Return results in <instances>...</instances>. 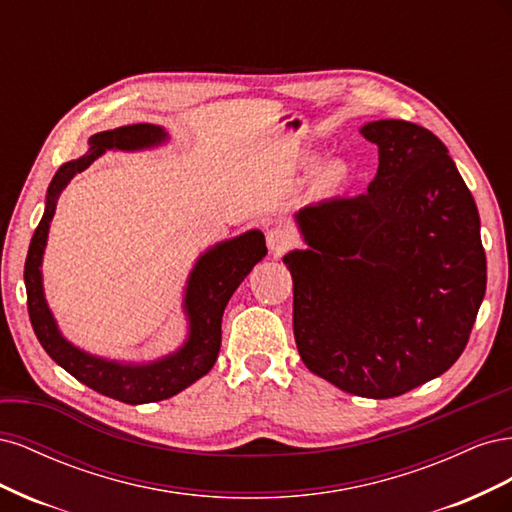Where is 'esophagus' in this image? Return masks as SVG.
Masks as SVG:
<instances>
[{"label": "esophagus", "instance_id": "obj_1", "mask_svg": "<svg viewBox=\"0 0 512 512\" xmlns=\"http://www.w3.org/2000/svg\"><path fill=\"white\" fill-rule=\"evenodd\" d=\"M292 245H294V235L290 228L273 226L271 230H267V247L273 256L286 254Z\"/></svg>", "mask_w": 512, "mask_h": 512}]
</instances>
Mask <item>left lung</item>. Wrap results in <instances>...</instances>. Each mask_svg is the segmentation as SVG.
Wrapping results in <instances>:
<instances>
[{
    "label": "left lung",
    "mask_w": 512,
    "mask_h": 512,
    "mask_svg": "<svg viewBox=\"0 0 512 512\" xmlns=\"http://www.w3.org/2000/svg\"><path fill=\"white\" fill-rule=\"evenodd\" d=\"M378 145L365 194L294 213L292 275L305 367L346 393L389 399L451 367L487 288L480 218L436 134L401 119L361 128Z\"/></svg>",
    "instance_id": "obj_1"
}]
</instances>
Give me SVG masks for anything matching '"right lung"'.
<instances>
[{
    "label": "right lung",
    "mask_w": 512,
    "mask_h": 512,
    "mask_svg": "<svg viewBox=\"0 0 512 512\" xmlns=\"http://www.w3.org/2000/svg\"><path fill=\"white\" fill-rule=\"evenodd\" d=\"M168 141V132L153 123H134L115 130L98 132L89 138V149L83 158L61 164L49 190L42 220L34 232L25 260L27 309L38 342L51 359L64 367L70 376L87 384L106 397L123 404H151L188 389L198 378L209 374L218 361L222 346V316L232 292L239 288L256 262L267 256L265 235L260 230H247L243 235L222 241L200 254L188 277L183 294V312L188 318V337L181 348L158 361L128 363L89 354L61 335L57 320L44 299L42 256L49 239L51 220L57 198L66 190L76 173L98 160L108 149L141 151L160 147Z\"/></svg>",
    "instance_id": "add662e5"
}]
</instances>
